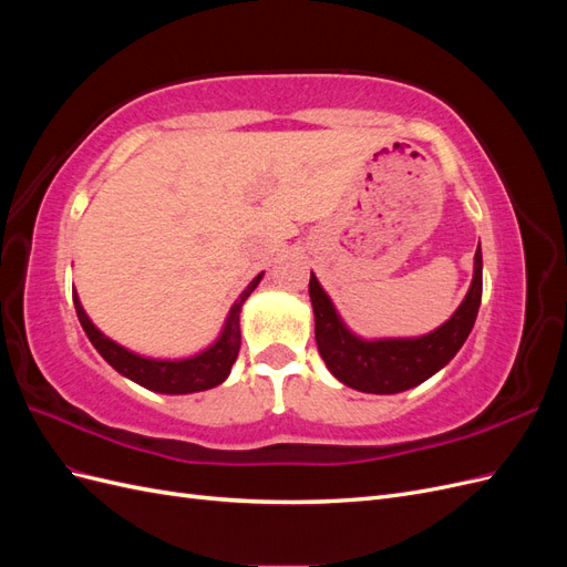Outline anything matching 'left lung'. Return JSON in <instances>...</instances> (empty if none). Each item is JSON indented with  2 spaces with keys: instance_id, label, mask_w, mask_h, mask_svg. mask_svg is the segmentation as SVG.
<instances>
[{
  "instance_id": "1",
  "label": "left lung",
  "mask_w": 567,
  "mask_h": 567,
  "mask_svg": "<svg viewBox=\"0 0 567 567\" xmlns=\"http://www.w3.org/2000/svg\"><path fill=\"white\" fill-rule=\"evenodd\" d=\"M483 298V252L473 257V281L456 312L435 331L416 338H362L348 329L333 300L310 277L315 338L319 354L340 383L359 392L394 394L416 388L447 367L466 342Z\"/></svg>"
}]
</instances>
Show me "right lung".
<instances>
[{
  "instance_id": "right-lung-1",
  "label": "right lung",
  "mask_w": 567,
  "mask_h": 567,
  "mask_svg": "<svg viewBox=\"0 0 567 567\" xmlns=\"http://www.w3.org/2000/svg\"><path fill=\"white\" fill-rule=\"evenodd\" d=\"M262 277L265 271L257 274V277L246 286L244 293L236 298L217 340L210 342L205 350L182 359H158V357L136 354L96 329L92 319L87 317V312H84L78 293H73V305L90 342L120 375H125V379L153 392L192 394L200 390H210L227 381V375L231 373V367L238 357V348H241L244 302L250 298V293L257 288V284L262 281Z\"/></svg>"
}]
</instances>
